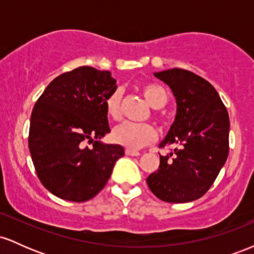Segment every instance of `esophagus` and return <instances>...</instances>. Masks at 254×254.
Instances as JSON below:
<instances>
[{"instance_id":"1","label":"esophagus","mask_w":254,"mask_h":254,"mask_svg":"<svg viewBox=\"0 0 254 254\" xmlns=\"http://www.w3.org/2000/svg\"><path fill=\"white\" fill-rule=\"evenodd\" d=\"M125 154L129 156H139V153L136 150H131V149H125Z\"/></svg>"}]
</instances>
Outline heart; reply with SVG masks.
Here are the masks:
<instances>
[{
    "label": "heart",
    "mask_w": 254,
    "mask_h": 254,
    "mask_svg": "<svg viewBox=\"0 0 254 254\" xmlns=\"http://www.w3.org/2000/svg\"><path fill=\"white\" fill-rule=\"evenodd\" d=\"M141 92L147 103L153 109H162L168 101L166 89L159 83H145L141 87ZM122 90L117 88L105 100V110L109 118L118 121L122 117ZM156 138V131L150 124H136L125 122L119 124L112 131V139L117 144L127 149H139L144 145L153 143Z\"/></svg>",
    "instance_id": "obj_1"
}]
</instances>
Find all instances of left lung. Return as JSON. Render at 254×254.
<instances>
[{"instance_id": "1", "label": "left lung", "mask_w": 254, "mask_h": 254, "mask_svg": "<svg viewBox=\"0 0 254 254\" xmlns=\"http://www.w3.org/2000/svg\"><path fill=\"white\" fill-rule=\"evenodd\" d=\"M154 75L170 86L177 100L176 119L160 147L178 148L160 155L159 170L147 178V184L164 202H192L206 193L226 164L228 111L216 89L193 72L173 68Z\"/></svg>"}]
</instances>
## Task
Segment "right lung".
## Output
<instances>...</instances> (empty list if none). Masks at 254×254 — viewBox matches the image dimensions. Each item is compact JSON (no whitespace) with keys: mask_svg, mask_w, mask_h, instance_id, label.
Instances as JSON below:
<instances>
[{"mask_svg":"<svg viewBox=\"0 0 254 254\" xmlns=\"http://www.w3.org/2000/svg\"><path fill=\"white\" fill-rule=\"evenodd\" d=\"M116 82L110 71L80 66L51 81L34 105L28 148L38 178L55 196L71 202L97 196L124 156L122 145L100 142L111 131L105 100Z\"/></svg>","mask_w":254,"mask_h":254,"instance_id":"1","label":"right lung"}]
</instances>
